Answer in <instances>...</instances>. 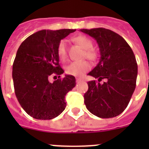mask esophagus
<instances>
[{
  "mask_svg": "<svg viewBox=\"0 0 149 149\" xmlns=\"http://www.w3.org/2000/svg\"><path fill=\"white\" fill-rule=\"evenodd\" d=\"M81 81H84V80L82 78H76V82L77 83H80Z\"/></svg>",
  "mask_w": 149,
  "mask_h": 149,
  "instance_id": "esophagus-1",
  "label": "esophagus"
}]
</instances>
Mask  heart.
<instances>
[{
    "label": "heart",
    "instance_id": "b5f03b06",
    "mask_svg": "<svg viewBox=\"0 0 149 149\" xmlns=\"http://www.w3.org/2000/svg\"><path fill=\"white\" fill-rule=\"evenodd\" d=\"M75 43L81 46L84 49V56L89 60H95L97 56L96 52L93 49V43L90 39L85 36L80 35L73 38ZM57 54L60 60H65L67 56L66 41L62 40L57 47ZM90 68L89 63L85 60L74 61L71 63L66 67V73L74 76H82Z\"/></svg>",
    "mask_w": 149,
    "mask_h": 149
}]
</instances>
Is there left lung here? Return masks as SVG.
Wrapping results in <instances>:
<instances>
[{"mask_svg":"<svg viewBox=\"0 0 149 149\" xmlns=\"http://www.w3.org/2000/svg\"><path fill=\"white\" fill-rule=\"evenodd\" d=\"M81 32L94 38L100 50L99 63L88 74L95 81L87 83L84 104L91 113L102 119L117 116L125 110L136 87L137 63L131 48L116 33L103 27Z\"/></svg>","mask_w":149,"mask_h":149,"instance_id":"left-lung-1","label":"left lung"}]
</instances>
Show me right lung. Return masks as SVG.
<instances>
[{
  "label": "right lung",
  "mask_w": 149,
  "mask_h": 149,
  "mask_svg": "<svg viewBox=\"0 0 149 149\" xmlns=\"http://www.w3.org/2000/svg\"><path fill=\"white\" fill-rule=\"evenodd\" d=\"M76 30H42L30 35L19 46L13 65L15 93L22 108L33 118L49 120L66 107L65 96L75 86V77L65 75L59 64L61 39ZM58 76L54 82L49 80Z\"/></svg>",
  "instance_id": "1"
}]
</instances>
